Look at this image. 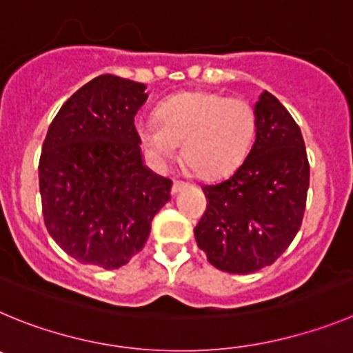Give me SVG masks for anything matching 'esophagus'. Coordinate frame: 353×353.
Listing matches in <instances>:
<instances>
[{
	"instance_id": "esophagus-1",
	"label": "esophagus",
	"mask_w": 353,
	"mask_h": 353,
	"mask_svg": "<svg viewBox=\"0 0 353 353\" xmlns=\"http://www.w3.org/2000/svg\"><path fill=\"white\" fill-rule=\"evenodd\" d=\"M186 188H188V184L183 183V181H176V183L172 184V195H177V193L184 192Z\"/></svg>"
}]
</instances>
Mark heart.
<instances>
[{"mask_svg":"<svg viewBox=\"0 0 353 353\" xmlns=\"http://www.w3.org/2000/svg\"><path fill=\"white\" fill-rule=\"evenodd\" d=\"M256 132V112L243 98L186 91L158 105L157 121L137 125L142 145L157 163H169L177 144L193 174L214 179L234 170L248 154Z\"/></svg>","mask_w":353,"mask_h":353,"instance_id":"b5f03b06","label":"heart"}]
</instances>
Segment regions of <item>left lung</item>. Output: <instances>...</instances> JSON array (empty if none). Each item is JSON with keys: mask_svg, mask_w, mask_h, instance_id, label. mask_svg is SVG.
<instances>
[{"mask_svg": "<svg viewBox=\"0 0 353 353\" xmlns=\"http://www.w3.org/2000/svg\"><path fill=\"white\" fill-rule=\"evenodd\" d=\"M255 112L250 153L230 176L202 186L209 204L195 227L209 262L232 274L260 271L290 246L310 186L306 148L294 117L268 91Z\"/></svg>", "mask_w": 353, "mask_h": 353, "instance_id": "1", "label": "left lung"}]
</instances>
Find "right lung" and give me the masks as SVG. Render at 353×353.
I'll return each mask as SVG.
<instances>
[{
	"mask_svg": "<svg viewBox=\"0 0 353 353\" xmlns=\"http://www.w3.org/2000/svg\"><path fill=\"white\" fill-rule=\"evenodd\" d=\"M145 84L100 75L63 103L38 165L46 227L81 263L119 269L144 248L172 181L144 163L133 117Z\"/></svg>",
	"mask_w": 353,
	"mask_h": 353,
	"instance_id": "right-lung-1",
	"label": "right lung"
}]
</instances>
